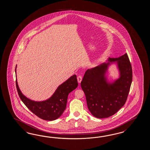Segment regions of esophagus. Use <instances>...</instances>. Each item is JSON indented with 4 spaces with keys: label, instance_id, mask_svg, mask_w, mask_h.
Listing matches in <instances>:
<instances>
[{
    "label": "esophagus",
    "instance_id": "esophagus-1",
    "mask_svg": "<svg viewBox=\"0 0 150 150\" xmlns=\"http://www.w3.org/2000/svg\"><path fill=\"white\" fill-rule=\"evenodd\" d=\"M77 80H78V83H81V81L82 80V76H77Z\"/></svg>",
    "mask_w": 150,
    "mask_h": 150
}]
</instances>
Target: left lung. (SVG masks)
<instances>
[{
	"mask_svg": "<svg viewBox=\"0 0 150 150\" xmlns=\"http://www.w3.org/2000/svg\"><path fill=\"white\" fill-rule=\"evenodd\" d=\"M116 61L120 77L108 83L105 73L110 63ZM108 61L88 69L81 82L88 108L96 118H107L118 112L125 105L132 83V67L127 53L120 57L109 58Z\"/></svg>",
	"mask_w": 150,
	"mask_h": 150,
	"instance_id": "obj_1",
	"label": "left lung"
}]
</instances>
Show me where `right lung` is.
Segmentation results:
<instances>
[{
	"mask_svg": "<svg viewBox=\"0 0 150 150\" xmlns=\"http://www.w3.org/2000/svg\"><path fill=\"white\" fill-rule=\"evenodd\" d=\"M78 85L76 75L74 74L58 86L49 99L38 102L32 101L23 95L16 80V89L21 101L33 114L47 121L56 120L62 115L66 109L69 94L76 89Z\"/></svg>",
	"mask_w": 150,
	"mask_h": 150,
	"instance_id": "obj_1",
	"label": "right lung"
}]
</instances>
